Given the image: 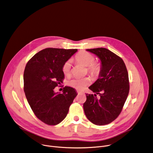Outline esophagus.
<instances>
[{
    "mask_svg": "<svg viewBox=\"0 0 153 153\" xmlns=\"http://www.w3.org/2000/svg\"><path fill=\"white\" fill-rule=\"evenodd\" d=\"M77 92L78 94H80V91H77Z\"/></svg>",
    "mask_w": 153,
    "mask_h": 153,
    "instance_id": "34e87169",
    "label": "esophagus"
}]
</instances>
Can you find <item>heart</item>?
<instances>
[{"instance_id": "b5f03b06", "label": "heart", "mask_w": 153, "mask_h": 153, "mask_svg": "<svg viewBox=\"0 0 153 153\" xmlns=\"http://www.w3.org/2000/svg\"><path fill=\"white\" fill-rule=\"evenodd\" d=\"M75 60L78 63L87 67L88 72L93 77L99 76L101 71V65L98 62H94L95 56L86 51H82L75 56ZM62 73L65 76H69L71 72V61H67L62 65ZM90 83V79L88 77L73 78L70 80L67 84L69 86L77 90H82Z\"/></svg>"}]
</instances>
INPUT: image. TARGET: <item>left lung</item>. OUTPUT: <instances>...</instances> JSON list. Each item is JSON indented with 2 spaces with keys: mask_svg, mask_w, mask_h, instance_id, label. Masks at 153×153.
<instances>
[{
  "mask_svg": "<svg viewBox=\"0 0 153 153\" xmlns=\"http://www.w3.org/2000/svg\"><path fill=\"white\" fill-rule=\"evenodd\" d=\"M101 62V71L97 81L89 87L96 94H86L83 104L88 119L96 125H105L120 114L129 92L128 73L123 59L104 48L86 49ZM100 97H96V94Z\"/></svg>",
  "mask_w": 153,
  "mask_h": 153,
  "instance_id": "8db88e82",
  "label": "left lung"
}]
</instances>
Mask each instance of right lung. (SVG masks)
<instances>
[{
    "mask_svg": "<svg viewBox=\"0 0 153 153\" xmlns=\"http://www.w3.org/2000/svg\"><path fill=\"white\" fill-rule=\"evenodd\" d=\"M77 49L46 48L36 53L27 63L24 72V91L36 116L48 125H56L67 116L77 94L69 86L62 93L54 89L64 79L63 64Z\"/></svg>",
    "mask_w": 153,
    "mask_h": 153,
    "instance_id": "obj_1",
    "label": "right lung"
}]
</instances>
